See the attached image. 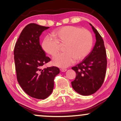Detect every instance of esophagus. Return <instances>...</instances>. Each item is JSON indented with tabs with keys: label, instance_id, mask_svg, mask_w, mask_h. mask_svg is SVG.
Returning a JSON list of instances; mask_svg holds the SVG:
<instances>
[{
	"label": "esophagus",
	"instance_id": "34e87169",
	"mask_svg": "<svg viewBox=\"0 0 121 121\" xmlns=\"http://www.w3.org/2000/svg\"><path fill=\"white\" fill-rule=\"evenodd\" d=\"M60 70L62 72H65L67 70V69H60Z\"/></svg>",
	"mask_w": 121,
	"mask_h": 121
}]
</instances>
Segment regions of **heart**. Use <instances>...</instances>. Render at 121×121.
<instances>
[{"label": "heart", "mask_w": 121, "mask_h": 121, "mask_svg": "<svg viewBox=\"0 0 121 121\" xmlns=\"http://www.w3.org/2000/svg\"><path fill=\"white\" fill-rule=\"evenodd\" d=\"M55 39L46 36L42 43V47L48 54L53 56L58 52L59 44H64V52L56 54L52 63L60 68H67L76 60L86 57L92 47L93 39L90 32L86 29L74 26H64L52 33Z\"/></svg>", "instance_id": "heart-1"}]
</instances>
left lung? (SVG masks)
I'll return each instance as SVG.
<instances>
[{
    "mask_svg": "<svg viewBox=\"0 0 121 121\" xmlns=\"http://www.w3.org/2000/svg\"><path fill=\"white\" fill-rule=\"evenodd\" d=\"M95 35L96 42L91 52L82 62L72 68L76 73L72 86L78 93L84 96L92 95L103 84L107 68L106 52L103 39L91 24Z\"/></svg>",
    "mask_w": 121,
    "mask_h": 121,
    "instance_id": "8db88e82",
    "label": "left lung"
}]
</instances>
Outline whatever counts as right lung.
Segmentation results:
<instances>
[{
    "instance_id": "right-lung-1",
    "label": "right lung",
    "mask_w": 121,
    "mask_h": 121,
    "mask_svg": "<svg viewBox=\"0 0 121 121\" xmlns=\"http://www.w3.org/2000/svg\"><path fill=\"white\" fill-rule=\"evenodd\" d=\"M48 28L28 24L20 35L14 51L18 82L28 95L42 100L52 94L54 79L60 72L56 67L41 68L51 60L39 43V36Z\"/></svg>"
}]
</instances>
